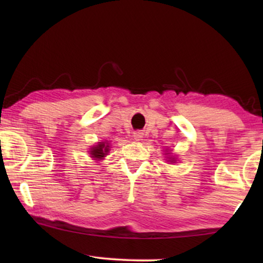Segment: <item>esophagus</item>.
Instances as JSON below:
<instances>
[{
  "instance_id": "34e87169",
  "label": "esophagus",
  "mask_w": 263,
  "mask_h": 263,
  "mask_svg": "<svg viewBox=\"0 0 263 263\" xmlns=\"http://www.w3.org/2000/svg\"><path fill=\"white\" fill-rule=\"evenodd\" d=\"M133 138H135L136 140H140L142 138V132H140V131L133 132Z\"/></svg>"
}]
</instances>
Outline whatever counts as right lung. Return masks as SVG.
Segmentation results:
<instances>
[{"label": "right lung", "instance_id": "obj_1", "mask_svg": "<svg viewBox=\"0 0 263 263\" xmlns=\"http://www.w3.org/2000/svg\"><path fill=\"white\" fill-rule=\"evenodd\" d=\"M92 151H90V154L92 158L95 159H102L104 158V155H106V153L109 152V146L105 145L104 142H101V144H99L97 146H95V147L91 148Z\"/></svg>", "mask_w": 263, "mask_h": 263}]
</instances>
